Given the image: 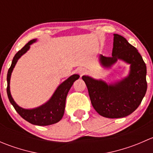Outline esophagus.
<instances>
[{
	"instance_id": "34e87169",
	"label": "esophagus",
	"mask_w": 153,
	"mask_h": 153,
	"mask_svg": "<svg viewBox=\"0 0 153 153\" xmlns=\"http://www.w3.org/2000/svg\"><path fill=\"white\" fill-rule=\"evenodd\" d=\"M78 72L81 76H82L83 75H84L86 73V69H84V68H79L78 69Z\"/></svg>"
}]
</instances>
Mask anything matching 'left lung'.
I'll list each match as a JSON object with an SVG mask.
<instances>
[{
    "label": "left lung",
    "mask_w": 153,
    "mask_h": 153,
    "mask_svg": "<svg viewBox=\"0 0 153 153\" xmlns=\"http://www.w3.org/2000/svg\"><path fill=\"white\" fill-rule=\"evenodd\" d=\"M118 59L130 64L127 77L115 84H108L84 75L92 105L100 115L105 118L126 117L134 112L142 101L147 89L146 67L142 57L125 38L114 34L112 57L100 55V62L110 67Z\"/></svg>",
    "instance_id": "obj_1"
}]
</instances>
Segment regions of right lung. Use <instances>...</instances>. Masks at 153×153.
<instances>
[{
    "label": "right lung",
    "mask_w": 153,
    "mask_h": 153,
    "mask_svg": "<svg viewBox=\"0 0 153 153\" xmlns=\"http://www.w3.org/2000/svg\"><path fill=\"white\" fill-rule=\"evenodd\" d=\"M35 41H36V39L31 40L14 56L11 67L9 69L8 73H7V92L9 100L12 105L14 106L16 112L24 120L32 124L38 125V126H47V125L55 124L61 121L64 114L66 98H67L68 92L73 83L77 79H78L80 76L75 74L67 78L57 88L50 99L41 106H38L35 109H27L18 106L15 102L10 93V84L11 75H12V70H13L18 60L29 50L31 44H33Z\"/></svg>",
    "instance_id": "add662e5"
}]
</instances>
